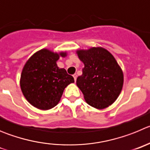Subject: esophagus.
I'll return each instance as SVG.
<instances>
[{
	"mask_svg": "<svg viewBox=\"0 0 150 150\" xmlns=\"http://www.w3.org/2000/svg\"><path fill=\"white\" fill-rule=\"evenodd\" d=\"M77 77H78V75H77L76 74H74V75H73V78H74V79H75V81H76Z\"/></svg>",
	"mask_w": 150,
	"mask_h": 150,
	"instance_id": "34e87169",
	"label": "esophagus"
}]
</instances>
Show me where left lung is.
<instances>
[{
    "instance_id": "8db88e82",
    "label": "left lung",
    "mask_w": 150,
    "mask_h": 150,
    "mask_svg": "<svg viewBox=\"0 0 150 150\" xmlns=\"http://www.w3.org/2000/svg\"><path fill=\"white\" fill-rule=\"evenodd\" d=\"M77 54L84 64L76 84L87 103L104 109L114 103L123 85V73L114 56L103 48L78 50Z\"/></svg>"
}]
</instances>
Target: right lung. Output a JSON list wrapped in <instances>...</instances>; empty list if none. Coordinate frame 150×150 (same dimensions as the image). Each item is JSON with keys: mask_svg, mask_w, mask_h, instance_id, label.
Returning a JSON list of instances; mask_svg holds the SVG:
<instances>
[{"mask_svg": "<svg viewBox=\"0 0 150 150\" xmlns=\"http://www.w3.org/2000/svg\"><path fill=\"white\" fill-rule=\"evenodd\" d=\"M60 56H67V53L58 54L42 49L36 52L23 68L20 80L21 91L27 100L37 108L48 110L56 106L64 89L75 82L65 69L57 65Z\"/></svg>", "mask_w": 150, "mask_h": 150, "instance_id": "1", "label": "right lung"}]
</instances>
